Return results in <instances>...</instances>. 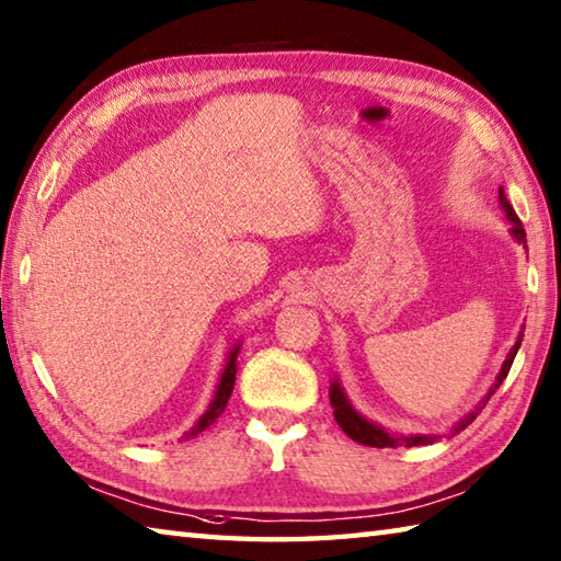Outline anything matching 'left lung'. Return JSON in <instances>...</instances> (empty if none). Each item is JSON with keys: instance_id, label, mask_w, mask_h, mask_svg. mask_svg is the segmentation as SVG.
I'll list each match as a JSON object with an SVG mask.
<instances>
[{"instance_id": "left-lung-1", "label": "left lung", "mask_w": 561, "mask_h": 561, "mask_svg": "<svg viewBox=\"0 0 561 561\" xmlns=\"http://www.w3.org/2000/svg\"><path fill=\"white\" fill-rule=\"evenodd\" d=\"M499 197H501V205H503V209H505V215H508V219L513 221V234H515V239L520 241L523 247H527L525 229H523V225H520V219H517L513 205L508 203V197L503 195V190H499ZM520 342H523V334L517 336V342H515V346L511 348L508 358H505V364H503V368H501L499 378H495V386L491 388L489 396H493L495 388H499V386L503 383V380H505V376H508L511 366H513V358H515V354H517V348H520ZM330 403H332V408H334V417H336V422H340V427H342V430L346 432V435L352 437L354 442H358V445L378 447V449H383V447H417V445H430V442L435 439V437H425V435H415V437H393V435H388L386 430H380L378 425H374V422L364 420L352 405H348L344 390L340 388V383H336V380H334L332 388H330ZM473 417H477V412H471V415H469L467 420L459 422L457 432L463 430L467 425H471Z\"/></svg>"}]
</instances>
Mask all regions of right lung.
I'll return each instance as SVG.
<instances>
[{
    "mask_svg": "<svg viewBox=\"0 0 561 561\" xmlns=\"http://www.w3.org/2000/svg\"><path fill=\"white\" fill-rule=\"evenodd\" d=\"M237 354H239V346L231 348L229 362H227V366H225V374H221V378H219L215 400H213V403H209V408L205 410V415L197 420V425L187 432L185 439L199 435V432L207 430V427L213 425V422L221 415V412H225L227 400H229V396H231V388H234V378H237Z\"/></svg>",
    "mask_w": 561,
    "mask_h": 561,
    "instance_id": "right-lung-1",
    "label": "right lung"
}]
</instances>
